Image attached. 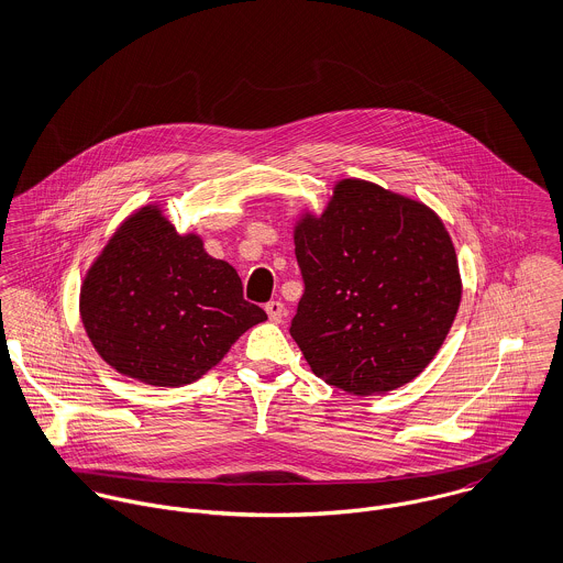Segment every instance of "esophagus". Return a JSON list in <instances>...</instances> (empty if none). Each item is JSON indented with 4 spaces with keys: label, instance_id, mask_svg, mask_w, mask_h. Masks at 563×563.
Segmentation results:
<instances>
[{
    "label": "esophagus",
    "instance_id": "obj_1",
    "mask_svg": "<svg viewBox=\"0 0 563 563\" xmlns=\"http://www.w3.org/2000/svg\"><path fill=\"white\" fill-rule=\"evenodd\" d=\"M266 314L271 321L282 322V319L286 317V308L282 301H271V303H266Z\"/></svg>",
    "mask_w": 563,
    "mask_h": 563
}]
</instances>
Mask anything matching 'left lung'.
<instances>
[{"label": "left lung", "mask_w": 563, "mask_h": 563, "mask_svg": "<svg viewBox=\"0 0 563 563\" xmlns=\"http://www.w3.org/2000/svg\"><path fill=\"white\" fill-rule=\"evenodd\" d=\"M292 239L306 292L290 335L312 373L355 397L416 379L462 301L442 219L413 197L344 177L321 214L297 217Z\"/></svg>", "instance_id": "1"}]
</instances>
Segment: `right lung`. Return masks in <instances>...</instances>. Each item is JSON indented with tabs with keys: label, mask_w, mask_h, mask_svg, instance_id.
Wrapping results in <instances>:
<instances>
[{
	"label": "right lung",
	"mask_w": 563,
	"mask_h": 563,
	"mask_svg": "<svg viewBox=\"0 0 563 563\" xmlns=\"http://www.w3.org/2000/svg\"><path fill=\"white\" fill-rule=\"evenodd\" d=\"M80 319L117 373L179 388L212 371L266 312L244 301L236 268L199 234H179L156 201L134 210L92 260Z\"/></svg>",
	"instance_id": "1"
}]
</instances>
